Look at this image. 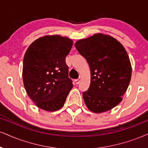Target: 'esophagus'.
<instances>
[{"mask_svg":"<svg viewBox=\"0 0 148 148\" xmlns=\"http://www.w3.org/2000/svg\"><path fill=\"white\" fill-rule=\"evenodd\" d=\"M79 82H80V80H79V79H77L75 80V83L76 84H78L79 83Z\"/></svg>","mask_w":148,"mask_h":148,"instance_id":"esophagus-1","label":"esophagus"}]
</instances>
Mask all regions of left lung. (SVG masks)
I'll list each match as a JSON object with an SVG mask.
<instances>
[{
    "instance_id": "obj_1",
    "label": "left lung",
    "mask_w": 148,
    "mask_h": 148,
    "mask_svg": "<svg viewBox=\"0 0 148 148\" xmlns=\"http://www.w3.org/2000/svg\"><path fill=\"white\" fill-rule=\"evenodd\" d=\"M75 47L90 69V87L83 92L86 106L95 113L111 110L122 101L132 75L125 48L114 38L103 34L79 40Z\"/></svg>"
}]
</instances>
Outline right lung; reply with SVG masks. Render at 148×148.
Here are the masks:
<instances>
[{"label":"right lung","mask_w":148,"mask_h":148,"mask_svg":"<svg viewBox=\"0 0 148 148\" xmlns=\"http://www.w3.org/2000/svg\"><path fill=\"white\" fill-rule=\"evenodd\" d=\"M73 44L67 37L45 36L33 42L26 51L23 67L24 86L39 108L53 112L64 104L73 86L65 62Z\"/></svg>","instance_id":"right-lung-1"}]
</instances>
